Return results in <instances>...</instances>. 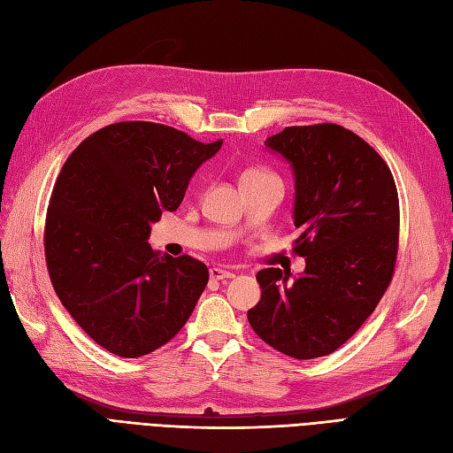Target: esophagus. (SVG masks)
<instances>
[{
    "label": "esophagus",
    "mask_w": 453,
    "mask_h": 453,
    "mask_svg": "<svg viewBox=\"0 0 453 453\" xmlns=\"http://www.w3.org/2000/svg\"><path fill=\"white\" fill-rule=\"evenodd\" d=\"M210 276H211V280H226V278H232L234 274H232L230 271H225V268L213 266V268H210Z\"/></svg>",
    "instance_id": "1"
}]
</instances>
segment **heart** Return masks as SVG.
Listing matches in <instances>:
<instances>
[{
  "instance_id": "b5f03b06",
  "label": "heart",
  "mask_w": 453,
  "mask_h": 453,
  "mask_svg": "<svg viewBox=\"0 0 453 453\" xmlns=\"http://www.w3.org/2000/svg\"><path fill=\"white\" fill-rule=\"evenodd\" d=\"M259 175H266V171H263V169H248L246 173L242 175V180H243V179H253V177H259Z\"/></svg>"
}]
</instances>
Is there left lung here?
<instances>
[{"label":"left lung","mask_w":453,"mask_h":453,"mask_svg":"<svg viewBox=\"0 0 453 453\" xmlns=\"http://www.w3.org/2000/svg\"><path fill=\"white\" fill-rule=\"evenodd\" d=\"M296 173V240L304 273H257L253 332L286 357L332 354L358 332L393 280L400 205L387 162L337 124L286 127L265 141Z\"/></svg>","instance_id":"obj_1"}]
</instances>
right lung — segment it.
Here are the masks:
<instances>
[{
	"mask_svg": "<svg viewBox=\"0 0 453 453\" xmlns=\"http://www.w3.org/2000/svg\"><path fill=\"white\" fill-rule=\"evenodd\" d=\"M221 144L154 121H118L85 139L60 169L43 228L47 273L78 326L116 357L164 347L207 286L202 261L162 257L146 240Z\"/></svg>",
	"mask_w": 453,
	"mask_h": 453,
	"instance_id": "right-lung-1",
	"label": "right lung"
}]
</instances>
